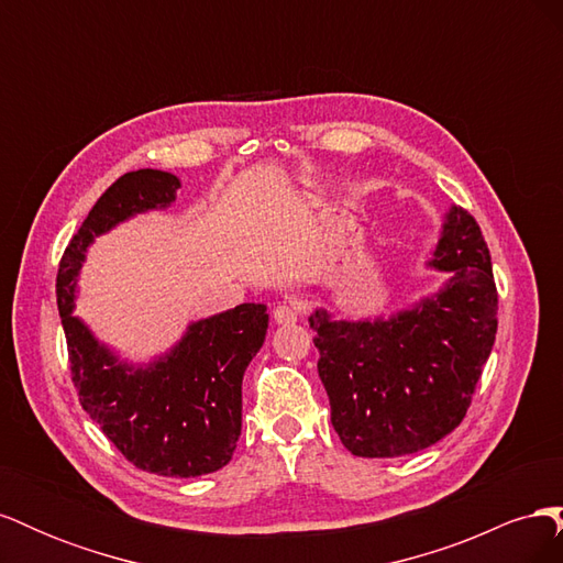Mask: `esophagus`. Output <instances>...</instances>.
Here are the masks:
<instances>
[{
  "instance_id": "1",
  "label": "esophagus",
  "mask_w": 563,
  "mask_h": 563,
  "mask_svg": "<svg viewBox=\"0 0 563 563\" xmlns=\"http://www.w3.org/2000/svg\"><path fill=\"white\" fill-rule=\"evenodd\" d=\"M272 317H275V321L282 323V327H286V323H296L300 319V308L294 302H279Z\"/></svg>"
}]
</instances>
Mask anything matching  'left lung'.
Masks as SVG:
<instances>
[{"label":"left lung","mask_w":563,"mask_h":563,"mask_svg":"<svg viewBox=\"0 0 563 563\" xmlns=\"http://www.w3.org/2000/svg\"><path fill=\"white\" fill-rule=\"evenodd\" d=\"M432 267L446 286L389 319L310 317L331 422L360 457H397L437 444L463 422L496 343L498 288L476 220L453 207Z\"/></svg>","instance_id":"1"}]
</instances>
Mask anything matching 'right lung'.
<instances>
[{
  "mask_svg": "<svg viewBox=\"0 0 563 563\" xmlns=\"http://www.w3.org/2000/svg\"><path fill=\"white\" fill-rule=\"evenodd\" d=\"M180 180L141 168L114 180L67 244L56 279L58 312L79 404L139 470L199 476L225 467L242 434V380L267 333L265 305L190 323L180 343L150 366L133 368L100 345L73 314L75 286L93 236L176 199Z\"/></svg>",
  "mask_w": 563,
  "mask_h": 563,
  "instance_id": "1",
  "label": "right lung"
}]
</instances>
